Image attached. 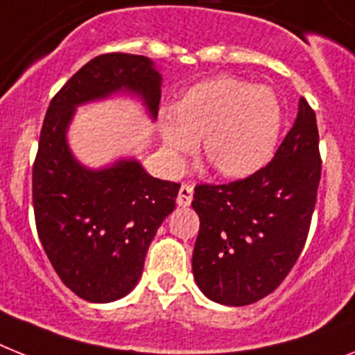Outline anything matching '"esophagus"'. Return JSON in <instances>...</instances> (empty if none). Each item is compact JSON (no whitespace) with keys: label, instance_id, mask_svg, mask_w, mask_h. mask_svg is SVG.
<instances>
[{"label":"esophagus","instance_id":"esophagus-1","mask_svg":"<svg viewBox=\"0 0 355 355\" xmlns=\"http://www.w3.org/2000/svg\"><path fill=\"white\" fill-rule=\"evenodd\" d=\"M192 194H194V190L190 189V187H187V184H183L180 189V192H178V205H180V207H189V205L192 203Z\"/></svg>","mask_w":355,"mask_h":355}]
</instances>
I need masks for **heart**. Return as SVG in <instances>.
I'll return each mask as SVG.
<instances>
[{
	"label": "heart",
	"instance_id": "1",
	"mask_svg": "<svg viewBox=\"0 0 355 355\" xmlns=\"http://www.w3.org/2000/svg\"><path fill=\"white\" fill-rule=\"evenodd\" d=\"M174 115L159 118L161 139L172 161L180 163L201 139L205 159L230 180L252 175L268 163L283 123L274 90L230 76L190 87Z\"/></svg>",
	"mask_w": 355,
	"mask_h": 355
}]
</instances>
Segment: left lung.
<instances>
[{
	"label": "left lung",
	"instance_id": "1",
	"mask_svg": "<svg viewBox=\"0 0 355 355\" xmlns=\"http://www.w3.org/2000/svg\"><path fill=\"white\" fill-rule=\"evenodd\" d=\"M315 114L300 99L297 118L274 159L228 184L196 187L199 234L196 285L228 306L256 303L277 288L297 261L321 180Z\"/></svg>",
	"mask_w": 355,
	"mask_h": 355
}]
</instances>
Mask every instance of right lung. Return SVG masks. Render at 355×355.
<instances>
[{
  "instance_id": "right-lung-1",
  "label": "right lung",
  "mask_w": 355,
  "mask_h": 355,
  "mask_svg": "<svg viewBox=\"0 0 355 355\" xmlns=\"http://www.w3.org/2000/svg\"><path fill=\"white\" fill-rule=\"evenodd\" d=\"M161 85L150 58L103 54L81 67L46 110L32 171L37 234L61 281L90 303L134 290L180 184L152 178L134 156L99 168L83 165L69 145L70 123L78 107L116 96L139 99L156 121Z\"/></svg>"
}]
</instances>
